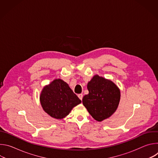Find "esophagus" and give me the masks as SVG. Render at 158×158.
I'll list each match as a JSON object with an SVG mask.
<instances>
[{
    "label": "esophagus",
    "mask_w": 158,
    "mask_h": 158,
    "mask_svg": "<svg viewBox=\"0 0 158 158\" xmlns=\"http://www.w3.org/2000/svg\"><path fill=\"white\" fill-rule=\"evenodd\" d=\"M78 98L82 101V98H83V95L82 94H78Z\"/></svg>",
    "instance_id": "obj_1"
}]
</instances>
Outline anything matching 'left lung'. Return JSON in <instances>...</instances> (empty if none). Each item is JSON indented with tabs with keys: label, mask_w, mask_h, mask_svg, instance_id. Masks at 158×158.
Returning a JSON list of instances; mask_svg holds the SVG:
<instances>
[{
	"label": "left lung",
	"mask_w": 158,
	"mask_h": 158,
	"mask_svg": "<svg viewBox=\"0 0 158 158\" xmlns=\"http://www.w3.org/2000/svg\"><path fill=\"white\" fill-rule=\"evenodd\" d=\"M89 94L82 99L89 113L98 121H102L114 113L121 97L118 87L110 80L95 75L87 84Z\"/></svg>",
	"instance_id": "1"
}]
</instances>
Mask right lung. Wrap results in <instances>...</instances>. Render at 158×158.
<instances>
[{
    "mask_svg": "<svg viewBox=\"0 0 158 158\" xmlns=\"http://www.w3.org/2000/svg\"><path fill=\"white\" fill-rule=\"evenodd\" d=\"M40 101L44 110L57 119L67 116L74 107L81 102L69 85L60 79L43 88Z\"/></svg>",
    "mask_w": 158,
    "mask_h": 158,
    "instance_id": "obj_1",
    "label": "right lung"
}]
</instances>
